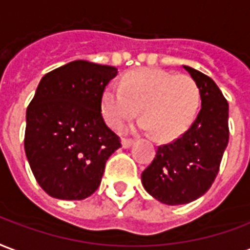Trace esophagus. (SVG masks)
Segmentation results:
<instances>
[{"instance_id": "1", "label": "esophagus", "mask_w": 250, "mask_h": 250, "mask_svg": "<svg viewBox=\"0 0 250 250\" xmlns=\"http://www.w3.org/2000/svg\"><path fill=\"white\" fill-rule=\"evenodd\" d=\"M133 144V140H127V138H123L121 140V145H123L124 149H127V147L132 146Z\"/></svg>"}]
</instances>
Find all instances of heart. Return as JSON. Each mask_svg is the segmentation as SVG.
<instances>
[{
    "mask_svg": "<svg viewBox=\"0 0 250 250\" xmlns=\"http://www.w3.org/2000/svg\"><path fill=\"white\" fill-rule=\"evenodd\" d=\"M198 106L200 89L192 77L149 67L126 74L121 86L107 85L101 96V112L109 126L120 129L140 107L138 126L163 140L185 132Z\"/></svg>",
    "mask_w": 250,
    "mask_h": 250,
    "instance_id": "heart-1",
    "label": "heart"
}]
</instances>
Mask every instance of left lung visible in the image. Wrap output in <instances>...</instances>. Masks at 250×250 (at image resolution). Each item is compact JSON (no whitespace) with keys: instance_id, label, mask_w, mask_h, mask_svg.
Wrapping results in <instances>:
<instances>
[{"instance_id":"8db88e82","label":"left lung","mask_w":250,"mask_h":250,"mask_svg":"<svg viewBox=\"0 0 250 250\" xmlns=\"http://www.w3.org/2000/svg\"><path fill=\"white\" fill-rule=\"evenodd\" d=\"M200 89L201 109L192 126L173 143L157 147L141 174L152 197L167 205H183L209 190L229 141V105L212 78L184 65Z\"/></svg>"}]
</instances>
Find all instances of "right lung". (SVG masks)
I'll use <instances>...</instances> for the list:
<instances>
[{
	"label": "right lung",
	"mask_w": 250,
	"mask_h": 250,
	"mask_svg": "<svg viewBox=\"0 0 250 250\" xmlns=\"http://www.w3.org/2000/svg\"><path fill=\"white\" fill-rule=\"evenodd\" d=\"M117 67L77 60L45 74L26 110L25 153L49 196L83 200L121 146L101 114V96Z\"/></svg>",
	"instance_id": "add662e5"
}]
</instances>
